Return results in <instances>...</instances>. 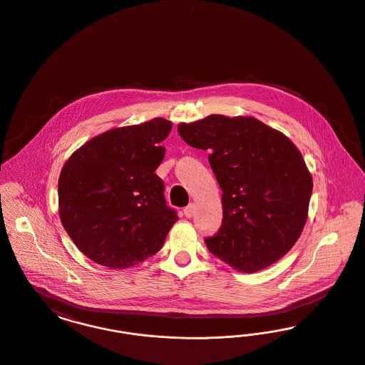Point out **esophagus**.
I'll return each instance as SVG.
<instances>
[{
  "label": "esophagus",
  "instance_id": "obj_1",
  "mask_svg": "<svg viewBox=\"0 0 365 365\" xmlns=\"http://www.w3.org/2000/svg\"><path fill=\"white\" fill-rule=\"evenodd\" d=\"M194 212H195V208H194V205L192 204H190V205H187L186 208L183 209V213H185V216L186 217H192V215H194Z\"/></svg>",
  "mask_w": 365,
  "mask_h": 365
}]
</instances>
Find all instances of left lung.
<instances>
[{
  "label": "left lung",
  "mask_w": 365,
  "mask_h": 365,
  "mask_svg": "<svg viewBox=\"0 0 365 365\" xmlns=\"http://www.w3.org/2000/svg\"><path fill=\"white\" fill-rule=\"evenodd\" d=\"M178 133L208 160L223 191L220 230L205 238L209 252L253 274L282 259L305 226L312 176L294 143L255 118L179 124Z\"/></svg>",
  "instance_id": "left-lung-1"
}]
</instances>
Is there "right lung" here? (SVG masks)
<instances>
[{
  "label": "right lung",
  "instance_id": "1",
  "mask_svg": "<svg viewBox=\"0 0 365 365\" xmlns=\"http://www.w3.org/2000/svg\"><path fill=\"white\" fill-rule=\"evenodd\" d=\"M173 123L156 118L90 139L58 179L61 223L90 260L128 268L156 255L178 220L155 174Z\"/></svg>",
  "mask_w": 365,
  "mask_h": 365
}]
</instances>
